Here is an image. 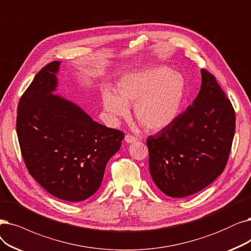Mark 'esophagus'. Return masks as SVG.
I'll use <instances>...</instances> for the list:
<instances>
[{
    "label": "esophagus",
    "instance_id": "obj_1",
    "mask_svg": "<svg viewBox=\"0 0 251 251\" xmlns=\"http://www.w3.org/2000/svg\"><path fill=\"white\" fill-rule=\"evenodd\" d=\"M125 140H126V142H127V143H134V142H136V141H137L138 138H137V137H135V136H133V135H129V134H127V135H126Z\"/></svg>",
    "mask_w": 251,
    "mask_h": 251
}]
</instances>
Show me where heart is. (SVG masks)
Wrapping results in <instances>:
<instances>
[{"label": "heart", "mask_w": 251, "mask_h": 251, "mask_svg": "<svg viewBox=\"0 0 251 251\" xmlns=\"http://www.w3.org/2000/svg\"><path fill=\"white\" fill-rule=\"evenodd\" d=\"M184 95L185 80L181 74L167 67H154L124 77L116 93L104 88L102 101L112 120L127 116V106L135 105L139 124L149 131H160L179 115Z\"/></svg>", "instance_id": "1"}]
</instances>
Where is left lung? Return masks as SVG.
<instances>
[{
    "label": "left lung",
    "instance_id": "obj_1",
    "mask_svg": "<svg viewBox=\"0 0 251 251\" xmlns=\"http://www.w3.org/2000/svg\"><path fill=\"white\" fill-rule=\"evenodd\" d=\"M193 105L169 126L147 138L149 171L171 198L202 190L224 172L235 135V110L215 77L201 70Z\"/></svg>",
    "mask_w": 251,
    "mask_h": 251
}]
</instances>
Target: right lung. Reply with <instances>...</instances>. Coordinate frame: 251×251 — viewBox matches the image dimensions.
<instances>
[{
    "label": "right lung",
    "instance_id": "1",
    "mask_svg": "<svg viewBox=\"0 0 251 251\" xmlns=\"http://www.w3.org/2000/svg\"><path fill=\"white\" fill-rule=\"evenodd\" d=\"M61 62L43 67L19 100L16 132L28 173L68 202L92 197L125 134L93 120L76 104L53 95Z\"/></svg>",
    "mask_w": 251,
    "mask_h": 251
}]
</instances>
